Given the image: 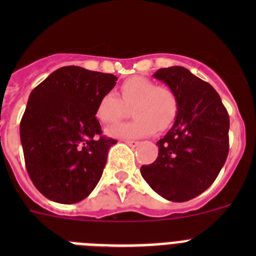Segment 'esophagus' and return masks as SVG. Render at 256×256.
Wrapping results in <instances>:
<instances>
[{"label": "esophagus", "mask_w": 256, "mask_h": 256, "mask_svg": "<svg viewBox=\"0 0 256 256\" xmlns=\"http://www.w3.org/2000/svg\"><path fill=\"white\" fill-rule=\"evenodd\" d=\"M126 144H128L130 146V148H136V146H138L140 142L138 141H130V140H126Z\"/></svg>", "instance_id": "obj_1"}]
</instances>
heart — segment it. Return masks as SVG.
Masks as SVG:
<instances>
[{
  "label": "heart",
  "mask_w": 256,
  "mask_h": 256,
  "mask_svg": "<svg viewBox=\"0 0 256 256\" xmlns=\"http://www.w3.org/2000/svg\"><path fill=\"white\" fill-rule=\"evenodd\" d=\"M120 97L114 92H105L98 98L94 110L97 120L112 124L123 118L126 108H132L133 119L106 130L114 138H141L159 130H169L177 119L180 101L169 86L156 84L146 76H130L120 86Z\"/></svg>",
  "instance_id": "heart-1"
}]
</instances>
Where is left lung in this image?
Wrapping results in <instances>:
<instances>
[{
    "label": "left lung",
    "instance_id": "8db88e82",
    "mask_svg": "<svg viewBox=\"0 0 256 256\" xmlns=\"http://www.w3.org/2000/svg\"><path fill=\"white\" fill-rule=\"evenodd\" d=\"M177 94L180 112L172 130L158 141L159 155L141 174L164 198L183 202L209 188L230 150V116L218 92L183 66L154 74Z\"/></svg>",
    "mask_w": 256,
    "mask_h": 256
}]
</instances>
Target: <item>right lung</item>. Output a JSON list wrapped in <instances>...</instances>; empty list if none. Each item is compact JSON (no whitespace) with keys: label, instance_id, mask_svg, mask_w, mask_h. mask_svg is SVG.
Instances as JSON below:
<instances>
[{"label":"right lung","instance_id":"obj_1","mask_svg":"<svg viewBox=\"0 0 256 256\" xmlns=\"http://www.w3.org/2000/svg\"><path fill=\"white\" fill-rule=\"evenodd\" d=\"M116 80L112 74L64 66L32 91L20 141L29 177L48 200L76 204L100 180L116 141L102 136L94 110Z\"/></svg>","mask_w":256,"mask_h":256}]
</instances>
